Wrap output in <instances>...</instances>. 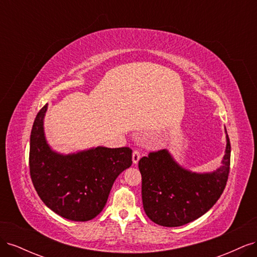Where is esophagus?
Here are the masks:
<instances>
[{
    "instance_id": "1",
    "label": "esophagus",
    "mask_w": 257,
    "mask_h": 257,
    "mask_svg": "<svg viewBox=\"0 0 257 257\" xmlns=\"http://www.w3.org/2000/svg\"><path fill=\"white\" fill-rule=\"evenodd\" d=\"M139 160H141V152H139L138 150H134L133 151V163L134 164H137Z\"/></svg>"
}]
</instances>
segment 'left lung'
<instances>
[{
    "instance_id": "left-lung-1",
    "label": "left lung",
    "mask_w": 257,
    "mask_h": 257,
    "mask_svg": "<svg viewBox=\"0 0 257 257\" xmlns=\"http://www.w3.org/2000/svg\"><path fill=\"white\" fill-rule=\"evenodd\" d=\"M226 143L222 166L212 173L197 174L184 169L166 149L150 152L139 160L144 209L152 222L166 227L182 226L213 207L228 179L230 143L227 134Z\"/></svg>"
}]
</instances>
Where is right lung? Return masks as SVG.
I'll list each match as a JSON object with an SVG mask.
<instances>
[{
  "label": "right lung",
  "mask_w": 257,
  "mask_h": 257,
  "mask_svg": "<svg viewBox=\"0 0 257 257\" xmlns=\"http://www.w3.org/2000/svg\"><path fill=\"white\" fill-rule=\"evenodd\" d=\"M45 105L31 131L30 175L38 196L53 212L67 220L94 219L105 207L112 184L132 165L128 147H97L73 154L51 150L44 133Z\"/></svg>",
  "instance_id": "add662e5"
}]
</instances>
